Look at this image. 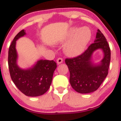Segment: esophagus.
<instances>
[{
  "label": "esophagus",
  "mask_w": 121,
  "mask_h": 121,
  "mask_svg": "<svg viewBox=\"0 0 121 121\" xmlns=\"http://www.w3.org/2000/svg\"><path fill=\"white\" fill-rule=\"evenodd\" d=\"M62 62H63V59L61 58V57H59V58L57 59V63L58 64H61V63H62Z\"/></svg>",
  "instance_id": "1"
}]
</instances>
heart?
I'll list each match as a JSON object with an SVG mask.
<instances>
[{
    "label": "heart",
    "instance_id": "obj_1",
    "mask_svg": "<svg viewBox=\"0 0 121 121\" xmlns=\"http://www.w3.org/2000/svg\"><path fill=\"white\" fill-rule=\"evenodd\" d=\"M91 31L88 28L83 27L78 30L71 28L67 38L71 39L65 47V53L69 56H76L84 51L91 39Z\"/></svg>",
    "mask_w": 121,
    "mask_h": 121
}]
</instances>
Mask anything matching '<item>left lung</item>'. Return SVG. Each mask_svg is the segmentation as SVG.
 Listing matches in <instances>:
<instances>
[{
    "label": "left lung",
    "instance_id": "left-lung-1",
    "mask_svg": "<svg viewBox=\"0 0 121 121\" xmlns=\"http://www.w3.org/2000/svg\"><path fill=\"white\" fill-rule=\"evenodd\" d=\"M99 48L103 51L104 57L99 65L95 66L91 62V55ZM110 57V48L106 38L98 30L94 43L84 53L76 57L65 59L72 88L80 93H89L97 90L107 76Z\"/></svg>",
    "mask_w": 121,
    "mask_h": 121
}]
</instances>
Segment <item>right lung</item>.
<instances>
[{
  "mask_svg": "<svg viewBox=\"0 0 121 121\" xmlns=\"http://www.w3.org/2000/svg\"><path fill=\"white\" fill-rule=\"evenodd\" d=\"M25 34L24 30H21L9 46L8 57L9 74L14 84L22 93L27 96H39L50 88L57 64L53 60H40L30 69L22 70L19 68L16 62V42Z\"/></svg>",
  "mask_w": 121,
  "mask_h": 121,
  "instance_id": "1",
  "label": "right lung"
}]
</instances>
